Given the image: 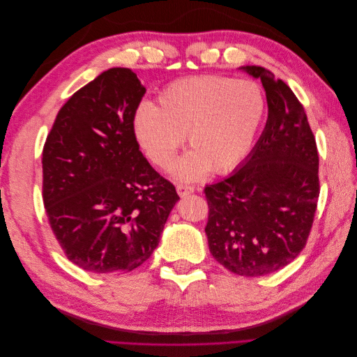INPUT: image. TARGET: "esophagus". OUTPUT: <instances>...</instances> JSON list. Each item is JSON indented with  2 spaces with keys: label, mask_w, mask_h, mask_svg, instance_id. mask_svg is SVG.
<instances>
[{
  "label": "esophagus",
  "mask_w": 357,
  "mask_h": 357,
  "mask_svg": "<svg viewBox=\"0 0 357 357\" xmlns=\"http://www.w3.org/2000/svg\"><path fill=\"white\" fill-rule=\"evenodd\" d=\"M176 189H177V193L180 197H186V195H190V193L195 192V188L189 186V185H177Z\"/></svg>",
  "instance_id": "34e87169"
}]
</instances>
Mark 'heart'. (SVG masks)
Returning <instances> with one entry per match:
<instances>
[{
    "label": "heart",
    "mask_w": 357,
    "mask_h": 357,
    "mask_svg": "<svg viewBox=\"0 0 357 357\" xmlns=\"http://www.w3.org/2000/svg\"><path fill=\"white\" fill-rule=\"evenodd\" d=\"M134 116L138 144L153 164L168 169L188 138L189 152L176 165L181 180L228 172L250 153L266 112L261 86L248 79L197 75L172 82Z\"/></svg>",
    "instance_id": "heart-1"
}]
</instances>
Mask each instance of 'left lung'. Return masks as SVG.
<instances>
[{
  "instance_id": "1",
  "label": "left lung",
  "mask_w": 357,
  "mask_h": 357,
  "mask_svg": "<svg viewBox=\"0 0 357 357\" xmlns=\"http://www.w3.org/2000/svg\"><path fill=\"white\" fill-rule=\"evenodd\" d=\"M268 119L262 135L229 177L205 188L210 253L231 273L273 274L305 247L319 198V153L304 107L283 80L256 66Z\"/></svg>"
}]
</instances>
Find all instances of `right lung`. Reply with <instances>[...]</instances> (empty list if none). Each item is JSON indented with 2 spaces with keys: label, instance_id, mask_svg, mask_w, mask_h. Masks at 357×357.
I'll use <instances>...</instances> for the list:
<instances>
[{
  "label": "right lung",
  "instance_id": "add662e5",
  "mask_svg": "<svg viewBox=\"0 0 357 357\" xmlns=\"http://www.w3.org/2000/svg\"><path fill=\"white\" fill-rule=\"evenodd\" d=\"M146 88L110 68L62 105L43 149V201L73 264L95 274L129 273L158 247L180 199L139 152L134 116Z\"/></svg>",
  "mask_w": 357,
  "mask_h": 357
}]
</instances>
